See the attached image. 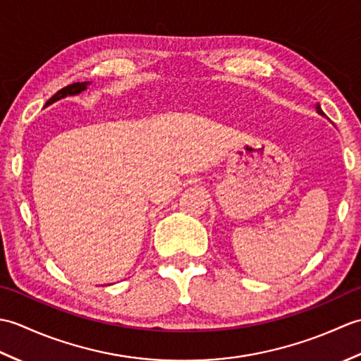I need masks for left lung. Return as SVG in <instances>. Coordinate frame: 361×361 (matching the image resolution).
<instances>
[{
	"mask_svg": "<svg viewBox=\"0 0 361 361\" xmlns=\"http://www.w3.org/2000/svg\"><path fill=\"white\" fill-rule=\"evenodd\" d=\"M317 111H318L319 114H324V113H323V110H321V106H319V104H317Z\"/></svg>",
	"mask_w": 361,
	"mask_h": 361,
	"instance_id": "1",
	"label": "left lung"
}]
</instances>
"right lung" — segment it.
Wrapping results in <instances>:
<instances>
[{"instance_id":"add662e5","label":"right lung","mask_w":361,"mask_h":361,"mask_svg":"<svg viewBox=\"0 0 361 361\" xmlns=\"http://www.w3.org/2000/svg\"><path fill=\"white\" fill-rule=\"evenodd\" d=\"M87 85H90V82H75V83H71V85H68L62 90H59L56 94H54L48 102H46V105H51L52 102L59 101V99L62 97H66V96H74V94H79L80 91H83L87 88Z\"/></svg>"}]
</instances>
